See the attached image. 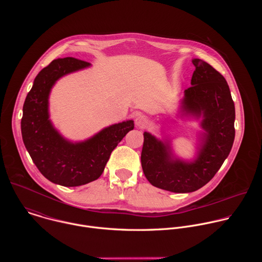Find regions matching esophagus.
Segmentation results:
<instances>
[{"mask_svg": "<svg viewBox=\"0 0 262 262\" xmlns=\"http://www.w3.org/2000/svg\"><path fill=\"white\" fill-rule=\"evenodd\" d=\"M147 121H148V120H147L146 116H144V115H138V116L136 117V119H135L136 126L141 127V128H143V127H145V126H146Z\"/></svg>", "mask_w": 262, "mask_h": 262, "instance_id": "34e87169", "label": "esophagus"}]
</instances>
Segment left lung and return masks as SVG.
<instances>
[{"label": "left lung", "instance_id": "left-lung-1", "mask_svg": "<svg viewBox=\"0 0 262 262\" xmlns=\"http://www.w3.org/2000/svg\"><path fill=\"white\" fill-rule=\"evenodd\" d=\"M191 87L180 100L181 117L200 120L197 151L192 160L173 152L171 139L145 132L141 154L143 172L152 185L173 193L199 190L215 175L229 156L234 141L235 108L229 86L208 63L193 59Z\"/></svg>", "mask_w": 262, "mask_h": 262}]
</instances>
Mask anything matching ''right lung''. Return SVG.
Returning a JSON list of instances; mask_svg holds the SVG:
<instances>
[{
    "instance_id": "1",
    "label": "right lung",
    "mask_w": 262,
    "mask_h": 262,
    "mask_svg": "<svg viewBox=\"0 0 262 262\" xmlns=\"http://www.w3.org/2000/svg\"><path fill=\"white\" fill-rule=\"evenodd\" d=\"M90 66L71 57L52 61L37 74L23 107L21 136L32 161L47 179L63 186H79L96 180L112 151L135 126L133 120L122 121L81 142L69 141L54 126L49 112L52 88L66 74Z\"/></svg>"
}]
</instances>
